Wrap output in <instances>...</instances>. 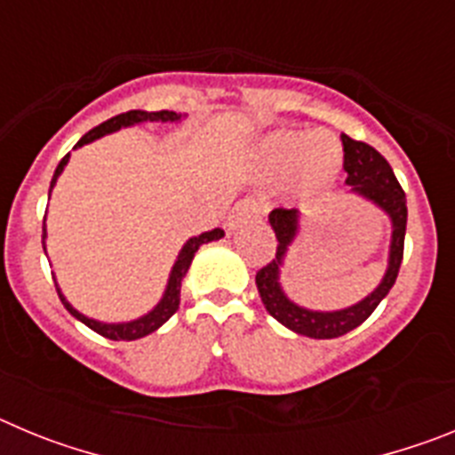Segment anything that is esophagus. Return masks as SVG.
Returning a JSON list of instances; mask_svg holds the SVG:
<instances>
[{"label": "esophagus", "instance_id": "34e87169", "mask_svg": "<svg viewBox=\"0 0 455 455\" xmlns=\"http://www.w3.org/2000/svg\"><path fill=\"white\" fill-rule=\"evenodd\" d=\"M259 212H262V209H259V204H257L255 200H241V203H236L235 207H232L230 216H228V230H235L236 225L246 223L248 219H257Z\"/></svg>", "mask_w": 455, "mask_h": 455}]
</instances>
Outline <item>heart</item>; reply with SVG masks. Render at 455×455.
Returning a JSON list of instances; mask_svg holds the SVG:
<instances>
[{
	"instance_id": "b5f03b06",
	"label": "heart",
	"mask_w": 455,
	"mask_h": 455,
	"mask_svg": "<svg viewBox=\"0 0 455 455\" xmlns=\"http://www.w3.org/2000/svg\"><path fill=\"white\" fill-rule=\"evenodd\" d=\"M257 162L268 175H291L293 188L303 196H316L339 175L341 148L332 136L283 130L259 143Z\"/></svg>"
}]
</instances>
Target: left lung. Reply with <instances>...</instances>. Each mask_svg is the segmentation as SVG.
Returning <instances> with one entry per match:
<instances>
[{"instance_id": "8db88e82", "label": "left lung", "mask_w": 455, "mask_h": 455, "mask_svg": "<svg viewBox=\"0 0 455 455\" xmlns=\"http://www.w3.org/2000/svg\"><path fill=\"white\" fill-rule=\"evenodd\" d=\"M341 146H344V171L348 175L347 184L351 187V191L360 193L363 198L376 203L392 219L389 267L383 283L378 284L367 299L360 300L353 307L339 309V312H312V309L293 305L280 289V267H283L287 246L296 236V230H299V212L283 207L273 209L271 216H268L277 239L275 259H271L267 267L259 268L255 275L257 291L262 296V303L268 315L283 325H287L289 331L305 337H315V339H332V337L347 335L363 321H367L373 309L378 307V303L387 296L389 289L396 283L401 259H403L408 204H405V191L401 188L399 180L394 178L392 166L376 148L363 143V140L341 134Z\"/></svg>"}]
</instances>
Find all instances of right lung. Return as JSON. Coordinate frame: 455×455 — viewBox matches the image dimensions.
<instances>
[{
    "instance_id": "add662e5",
    "label": "right lung",
    "mask_w": 455,
    "mask_h": 455,
    "mask_svg": "<svg viewBox=\"0 0 455 455\" xmlns=\"http://www.w3.org/2000/svg\"><path fill=\"white\" fill-rule=\"evenodd\" d=\"M146 120H162V123H168V120H180V116L175 114V111H140V108H134V111H127V114H120V116H114V118H108L107 123L98 124V127H92L88 134H84L82 139H79L77 146H84V143H91V140L100 139V136L108 134V132H116L120 130V127H127V124H134V123H146ZM68 159H70V152H68L66 156H63L61 162H59V166H56L54 171V178H52V184H50V193L52 188H54V182L56 178L61 175L63 166L68 164ZM225 232L220 230V228H216V230H209V232H203V235L193 236V239H188L187 243H184L182 252H180L178 262H175V267H172L171 271V280H168V287H166V293H164V299L159 300V305H156L155 309H152L150 315L140 316V319L136 321H130V323H100V321H92L88 319V316L79 315L77 309L72 307L70 303H68L66 299H63L61 289L56 287V291H59V299H61V303L66 305V309L70 312L75 319H79L82 323H86L91 331H95L98 335L107 337V339H114V341H132V339H140V337L150 335V332H155L156 328H162L164 323H166L168 319H171L175 312H178L180 307V287H182V277L187 275L188 267H191V259L193 255H196V251H198L203 243H209V241H216L220 239ZM43 243H45V228H43Z\"/></svg>"
}]
</instances>
